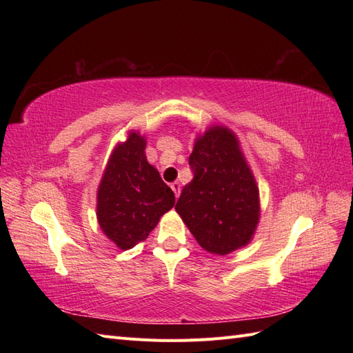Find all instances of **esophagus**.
Masks as SVG:
<instances>
[{
	"label": "esophagus",
	"mask_w": 353,
	"mask_h": 353,
	"mask_svg": "<svg viewBox=\"0 0 353 353\" xmlns=\"http://www.w3.org/2000/svg\"><path fill=\"white\" fill-rule=\"evenodd\" d=\"M170 186H171V190L174 191V196H176V197L181 196V183H179V182H172Z\"/></svg>",
	"instance_id": "1"
}]
</instances>
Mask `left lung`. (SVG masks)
I'll list each match as a JSON object with an SVG mask.
<instances>
[{"mask_svg": "<svg viewBox=\"0 0 353 353\" xmlns=\"http://www.w3.org/2000/svg\"><path fill=\"white\" fill-rule=\"evenodd\" d=\"M190 165L192 181L183 186L176 211L197 243L212 254L245 247L256 232L259 188L226 125H211L194 142Z\"/></svg>", "mask_w": 353, "mask_h": 353, "instance_id": "left-lung-1", "label": "left lung"}]
</instances>
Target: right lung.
Segmentation results:
<instances>
[{
    "mask_svg": "<svg viewBox=\"0 0 353 353\" xmlns=\"http://www.w3.org/2000/svg\"><path fill=\"white\" fill-rule=\"evenodd\" d=\"M147 139L130 130L112 150L97 190V220L118 249L129 250L150 235L174 206V192L145 156Z\"/></svg>",
    "mask_w": 353,
    "mask_h": 353,
    "instance_id": "right-lung-1",
    "label": "right lung"
}]
</instances>
